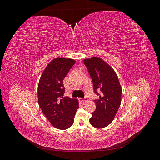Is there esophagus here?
<instances>
[{
	"instance_id": "1",
	"label": "esophagus",
	"mask_w": 160,
	"mask_h": 160,
	"mask_svg": "<svg viewBox=\"0 0 160 160\" xmlns=\"http://www.w3.org/2000/svg\"><path fill=\"white\" fill-rule=\"evenodd\" d=\"M79 101H80L81 103H85L87 102V101H88V98H84V99H79Z\"/></svg>"
}]
</instances>
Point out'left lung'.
Segmentation results:
<instances>
[{
    "label": "left lung",
    "instance_id": "obj_1",
    "mask_svg": "<svg viewBox=\"0 0 160 160\" xmlns=\"http://www.w3.org/2000/svg\"><path fill=\"white\" fill-rule=\"evenodd\" d=\"M83 62L93 81L94 92L99 96L94 100L96 109L89 122L94 128H103L112 122L118 112L122 89L114 70L100 58L91 57Z\"/></svg>",
    "mask_w": 160,
    "mask_h": 160
}]
</instances>
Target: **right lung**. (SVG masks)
Here are the masks:
<instances>
[{"label": "right lung", "instance_id": "add662e5", "mask_svg": "<svg viewBox=\"0 0 160 160\" xmlns=\"http://www.w3.org/2000/svg\"><path fill=\"white\" fill-rule=\"evenodd\" d=\"M75 61L57 57L47 66L38 85V102L52 126L67 129L74 122L78 100L64 98L63 79Z\"/></svg>", "mask_w": 160, "mask_h": 160}]
</instances>
